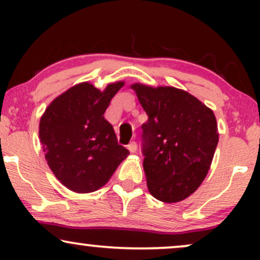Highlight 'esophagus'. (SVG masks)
<instances>
[{
	"label": "esophagus",
	"mask_w": 260,
	"mask_h": 260,
	"mask_svg": "<svg viewBox=\"0 0 260 260\" xmlns=\"http://www.w3.org/2000/svg\"><path fill=\"white\" fill-rule=\"evenodd\" d=\"M127 149L131 151V153H136V151H137V143L136 142H131L129 144L127 145Z\"/></svg>",
	"instance_id": "obj_1"
}]
</instances>
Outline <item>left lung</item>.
<instances>
[{"label":"left lung","instance_id":"8db88e82","mask_svg":"<svg viewBox=\"0 0 260 260\" xmlns=\"http://www.w3.org/2000/svg\"><path fill=\"white\" fill-rule=\"evenodd\" d=\"M131 88L148 115L142 138L149 192L164 203L183 201L210 169L219 142L215 115L182 89L140 83Z\"/></svg>","mask_w":260,"mask_h":260}]
</instances>
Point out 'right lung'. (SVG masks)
<instances>
[{"instance_id": "obj_1", "label": "right lung", "mask_w": 260, "mask_h": 260, "mask_svg": "<svg viewBox=\"0 0 260 260\" xmlns=\"http://www.w3.org/2000/svg\"><path fill=\"white\" fill-rule=\"evenodd\" d=\"M124 82L99 90L79 83L50 104L39 124L45 159L56 178L76 193H90L109 182L129 151L117 143L104 117Z\"/></svg>"}]
</instances>
